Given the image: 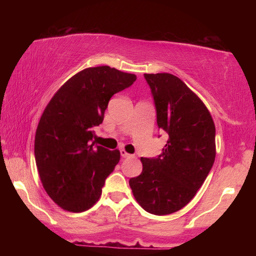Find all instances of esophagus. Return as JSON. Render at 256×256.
<instances>
[{"label":"esophagus","mask_w":256,"mask_h":256,"mask_svg":"<svg viewBox=\"0 0 256 256\" xmlns=\"http://www.w3.org/2000/svg\"><path fill=\"white\" fill-rule=\"evenodd\" d=\"M120 156H122V158H131V157H133L132 154H128L126 151H125L124 149H122L120 150Z\"/></svg>","instance_id":"34e87169"}]
</instances>
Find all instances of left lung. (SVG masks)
Instances as JSON below:
<instances>
[{
	"mask_svg": "<svg viewBox=\"0 0 256 256\" xmlns=\"http://www.w3.org/2000/svg\"><path fill=\"white\" fill-rule=\"evenodd\" d=\"M157 124L168 133L157 158H141L142 172L130 180L133 196L149 214L180 210L204 183L216 158V126L204 104L170 73L144 74Z\"/></svg>",
	"mask_w": 256,
	"mask_h": 256,
	"instance_id": "1",
	"label": "left lung"
}]
</instances>
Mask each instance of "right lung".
Wrapping results in <instances>:
<instances>
[{
	"label": "right lung",
	"mask_w": 256,
	"mask_h": 256,
	"mask_svg": "<svg viewBox=\"0 0 256 256\" xmlns=\"http://www.w3.org/2000/svg\"><path fill=\"white\" fill-rule=\"evenodd\" d=\"M136 80V74L107 66L84 68L46 106L34 136V159L42 186L62 209L86 211L100 198L120 154L92 142V128L102 123L112 94Z\"/></svg>",
	"instance_id": "1"
}]
</instances>
